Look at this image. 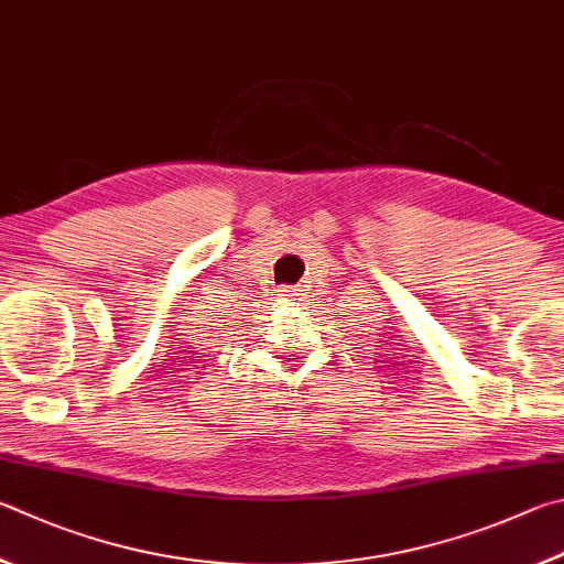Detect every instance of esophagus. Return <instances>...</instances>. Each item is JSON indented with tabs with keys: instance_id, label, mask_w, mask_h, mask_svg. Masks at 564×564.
I'll return each instance as SVG.
<instances>
[{
	"instance_id": "obj_1",
	"label": "esophagus",
	"mask_w": 564,
	"mask_h": 564,
	"mask_svg": "<svg viewBox=\"0 0 564 564\" xmlns=\"http://www.w3.org/2000/svg\"><path fill=\"white\" fill-rule=\"evenodd\" d=\"M276 292H280L282 300H290V302L300 297V290L297 288H280Z\"/></svg>"
}]
</instances>
